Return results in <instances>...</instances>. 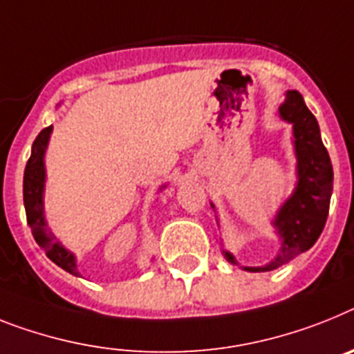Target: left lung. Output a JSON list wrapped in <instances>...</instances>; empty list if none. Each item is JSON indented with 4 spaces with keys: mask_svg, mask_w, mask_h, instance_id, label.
<instances>
[{
    "mask_svg": "<svg viewBox=\"0 0 354 354\" xmlns=\"http://www.w3.org/2000/svg\"><path fill=\"white\" fill-rule=\"evenodd\" d=\"M279 117L293 126L297 185L272 221L281 237L279 254L264 266H245L246 272H270L310 250L328 219L333 192V165L320 138L319 122L306 108L302 95L295 90L286 93L284 104L279 106ZM223 254L228 263L237 264L230 252L223 250Z\"/></svg>",
    "mask_w": 354,
    "mask_h": 354,
    "instance_id": "left-lung-1",
    "label": "left lung"
}]
</instances>
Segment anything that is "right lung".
Returning <instances> with one entry per match:
<instances>
[{
	"label": "right lung",
	"mask_w": 354,
	"mask_h": 354,
	"mask_svg": "<svg viewBox=\"0 0 354 354\" xmlns=\"http://www.w3.org/2000/svg\"><path fill=\"white\" fill-rule=\"evenodd\" d=\"M50 135H52V126L44 127L43 131L37 135L32 145V154L25 167V176H23V201H25L26 221L32 228L35 243L46 252L48 259L66 270L71 275H81L77 270L75 255L71 254L68 248L61 245V241L55 239L52 230L46 225L44 219V180H46V171H44V153L48 147ZM165 187V185H163ZM162 187V189H163Z\"/></svg>",
	"instance_id": "add662e5"
}]
</instances>
